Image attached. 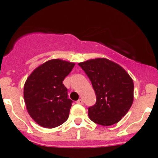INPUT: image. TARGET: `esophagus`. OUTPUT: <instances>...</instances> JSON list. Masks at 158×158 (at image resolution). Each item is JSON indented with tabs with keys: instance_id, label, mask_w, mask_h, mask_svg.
I'll return each mask as SVG.
<instances>
[{
	"instance_id": "1",
	"label": "esophagus",
	"mask_w": 158,
	"mask_h": 158,
	"mask_svg": "<svg viewBox=\"0 0 158 158\" xmlns=\"http://www.w3.org/2000/svg\"><path fill=\"white\" fill-rule=\"evenodd\" d=\"M77 104H79V105H83V100L81 99H79V100H78L77 102Z\"/></svg>"
}]
</instances>
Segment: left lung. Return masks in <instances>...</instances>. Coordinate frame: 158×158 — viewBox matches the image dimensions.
I'll use <instances>...</instances> for the list:
<instances>
[{
    "label": "left lung",
    "mask_w": 158,
    "mask_h": 158,
    "mask_svg": "<svg viewBox=\"0 0 158 158\" xmlns=\"http://www.w3.org/2000/svg\"><path fill=\"white\" fill-rule=\"evenodd\" d=\"M91 81L97 102L88 108L93 122L108 126L118 123L128 113L134 99V83L119 64L104 59L79 63Z\"/></svg>",
    "instance_id": "left-lung-1"
}]
</instances>
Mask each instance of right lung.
<instances>
[{
    "label": "right lung",
    "mask_w": 158,
    "mask_h": 158,
    "mask_svg": "<svg viewBox=\"0 0 158 158\" xmlns=\"http://www.w3.org/2000/svg\"><path fill=\"white\" fill-rule=\"evenodd\" d=\"M74 63L52 59L38 67L27 78L23 98L27 111L39 126L52 128L64 123L73 101L63 84Z\"/></svg>",
    "instance_id": "1"
}]
</instances>
